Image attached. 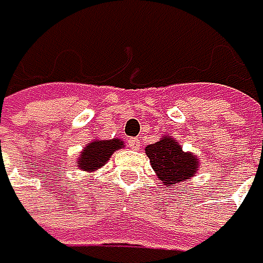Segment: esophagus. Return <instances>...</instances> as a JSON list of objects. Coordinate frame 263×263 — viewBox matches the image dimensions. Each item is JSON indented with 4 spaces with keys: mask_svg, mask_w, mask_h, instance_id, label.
Here are the masks:
<instances>
[{
    "mask_svg": "<svg viewBox=\"0 0 263 263\" xmlns=\"http://www.w3.org/2000/svg\"><path fill=\"white\" fill-rule=\"evenodd\" d=\"M127 142H129V147L133 151H139V147H141V141H139L137 137H130Z\"/></svg>",
    "mask_w": 263,
    "mask_h": 263,
    "instance_id": "1",
    "label": "esophagus"
}]
</instances>
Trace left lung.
Returning <instances> with one entry per match:
<instances>
[{
  "mask_svg": "<svg viewBox=\"0 0 263 263\" xmlns=\"http://www.w3.org/2000/svg\"><path fill=\"white\" fill-rule=\"evenodd\" d=\"M157 178L167 188L178 186L196 175L200 160L192 152H185L172 136H163L159 142L145 147Z\"/></svg>",
  "mask_w": 263,
  "mask_h": 263,
  "instance_id": "obj_1",
  "label": "left lung"
}]
</instances>
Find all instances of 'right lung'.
<instances>
[{"label": "right lung", "mask_w": 263, "mask_h": 263, "mask_svg": "<svg viewBox=\"0 0 263 263\" xmlns=\"http://www.w3.org/2000/svg\"><path fill=\"white\" fill-rule=\"evenodd\" d=\"M121 147H124L121 139H111V141H100V139H96V141H91L80 152V157L77 160L78 168L88 173L101 168L109 160L114 151L121 149Z\"/></svg>", "instance_id": "obj_1"}]
</instances>
